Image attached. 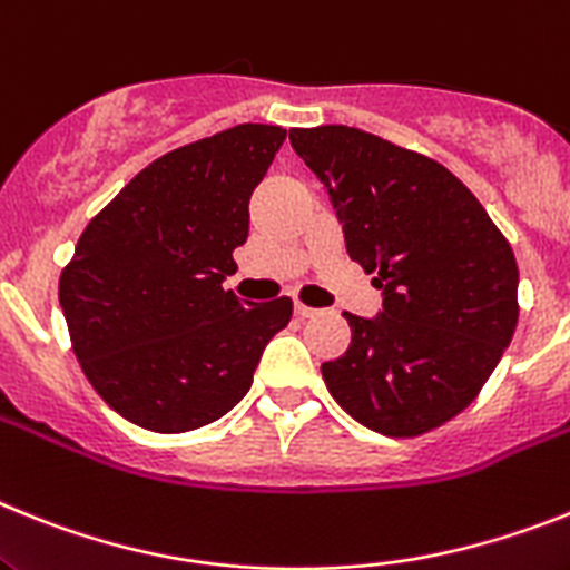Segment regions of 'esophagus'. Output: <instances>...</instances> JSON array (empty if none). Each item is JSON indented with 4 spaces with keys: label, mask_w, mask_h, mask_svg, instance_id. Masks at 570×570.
Here are the masks:
<instances>
[{
    "label": "esophagus",
    "mask_w": 570,
    "mask_h": 570,
    "mask_svg": "<svg viewBox=\"0 0 570 570\" xmlns=\"http://www.w3.org/2000/svg\"><path fill=\"white\" fill-rule=\"evenodd\" d=\"M295 315L298 318H313V315H318V309H313V306L301 304V301H295Z\"/></svg>",
    "instance_id": "obj_1"
}]
</instances>
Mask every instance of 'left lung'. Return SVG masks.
Returning a JSON list of instances; mask_svg holds the SVG:
<instances>
[{"label":"left lung","instance_id":"left-lung-1","mask_svg":"<svg viewBox=\"0 0 570 570\" xmlns=\"http://www.w3.org/2000/svg\"><path fill=\"white\" fill-rule=\"evenodd\" d=\"M292 148L333 195L346 252L384 292L367 321L344 313L346 353L326 390L355 422L413 439L462 413L519 321V269L473 191L442 163L350 126L292 128Z\"/></svg>","mask_w":570,"mask_h":570}]
</instances>
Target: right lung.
<instances>
[{"label": "right lung", "instance_id": "obj_1", "mask_svg": "<svg viewBox=\"0 0 570 570\" xmlns=\"http://www.w3.org/2000/svg\"><path fill=\"white\" fill-rule=\"evenodd\" d=\"M281 126L226 128L148 163L79 235L59 304L102 402L155 433L217 422L252 387L292 301L240 304L224 289L249 235V197Z\"/></svg>", "mask_w": 570, "mask_h": 570}]
</instances>
